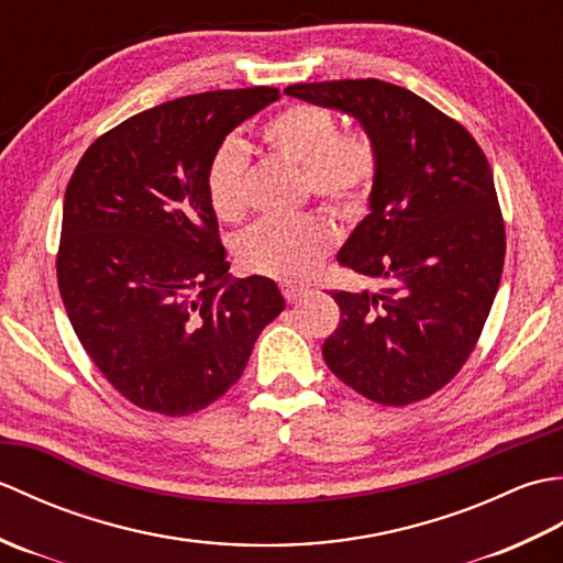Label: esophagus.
I'll return each instance as SVG.
<instances>
[{"mask_svg":"<svg viewBox=\"0 0 563 563\" xmlns=\"http://www.w3.org/2000/svg\"><path fill=\"white\" fill-rule=\"evenodd\" d=\"M280 292H283V297L288 302H297L307 292V288H302V285H297V283H290V280H283L280 283Z\"/></svg>","mask_w":563,"mask_h":563,"instance_id":"34e87169","label":"esophagus"}]
</instances>
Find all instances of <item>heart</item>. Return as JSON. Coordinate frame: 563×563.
Here are the masks:
<instances>
[{
  "instance_id": "b5f03b06",
  "label": "heart",
  "mask_w": 563,
  "mask_h": 563,
  "mask_svg": "<svg viewBox=\"0 0 563 563\" xmlns=\"http://www.w3.org/2000/svg\"><path fill=\"white\" fill-rule=\"evenodd\" d=\"M263 147L302 169L305 194L355 218L379 176V150L365 130L341 133L336 115L317 103H292L271 115L258 133ZM249 157L230 140L208 166V200L222 222L244 220L249 210ZM339 234L329 218L307 212L290 220H263L236 242L242 268L266 278L300 280L336 246Z\"/></svg>"
}]
</instances>
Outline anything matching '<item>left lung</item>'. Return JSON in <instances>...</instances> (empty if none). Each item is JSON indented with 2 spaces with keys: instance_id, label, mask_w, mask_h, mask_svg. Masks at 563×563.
<instances>
[{
  "instance_id": "left-lung-1",
  "label": "left lung",
  "mask_w": 563,
  "mask_h": 563,
  "mask_svg": "<svg viewBox=\"0 0 563 563\" xmlns=\"http://www.w3.org/2000/svg\"><path fill=\"white\" fill-rule=\"evenodd\" d=\"M285 93L357 118L379 150L369 214L336 258L385 288L331 292L341 321L324 361L369 401H421L472 355L504 273L492 166L470 130L397 84L339 79Z\"/></svg>"
}]
</instances>
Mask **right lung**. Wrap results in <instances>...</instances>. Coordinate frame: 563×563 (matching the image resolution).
<instances>
[{
  "label": "right lung",
  "instance_id": "1",
  "mask_svg": "<svg viewBox=\"0 0 563 563\" xmlns=\"http://www.w3.org/2000/svg\"><path fill=\"white\" fill-rule=\"evenodd\" d=\"M278 99L251 87L159 103L93 140L69 178L59 297L93 365L140 409H206L283 312L271 278H230L208 200L222 140Z\"/></svg>",
  "mask_w": 563,
  "mask_h": 563
}]
</instances>
